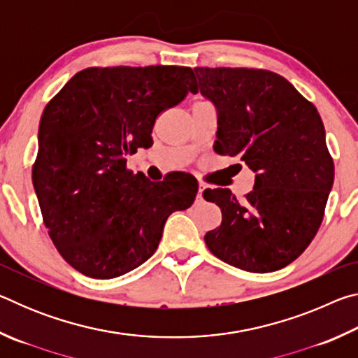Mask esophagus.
Returning a JSON list of instances; mask_svg holds the SVG:
<instances>
[{"mask_svg": "<svg viewBox=\"0 0 358 358\" xmlns=\"http://www.w3.org/2000/svg\"><path fill=\"white\" fill-rule=\"evenodd\" d=\"M202 192H203V187H202V186H199V189H197V196H196V202H202V201H203Z\"/></svg>", "mask_w": 358, "mask_h": 358, "instance_id": "34e87169", "label": "esophagus"}]
</instances>
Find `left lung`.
I'll return each instance as SVG.
<instances>
[{
	"label": "left lung",
	"instance_id": "1",
	"mask_svg": "<svg viewBox=\"0 0 358 358\" xmlns=\"http://www.w3.org/2000/svg\"><path fill=\"white\" fill-rule=\"evenodd\" d=\"M217 108L213 150L240 156L254 187L238 201L229 189H205L221 208V226L205 235L217 259L268 273L300 256L316 237L335 178L317 108L282 76L252 68H194Z\"/></svg>",
	"mask_w": 358,
	"mask_h": 358
}]
</instances>
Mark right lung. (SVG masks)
Masks as SVG:
<instances>
[{
	"instance_id": "add662e5",
	"label": "right lung",
	"mask_w": 358,
	"mask_h": 358,
	"mask_svg": "<svg viewBox=\"0 0 358 358\" xmlns=\"http://www.w3.org/2000/svg\"><path fill=\"white\" fill-rule=\"evenodd\" d=\"M186 66L87 68L48 101L39 124L33 185L42 220L72 268L110 280L157 250L173 211L189 208L197 180L150 181L126 156L153 145L157 117L194 92Z\"/></svg>"
}]
</instances>
